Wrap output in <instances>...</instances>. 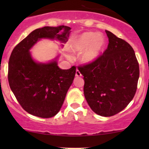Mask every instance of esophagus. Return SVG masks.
I'll return each instance as SVG.
<instances>
[{"label":"esophagus","mask_w":149,"mask_h":149,"mask_svg":"<svg viewBox=\"0 0 149 149\" xmlns=\"http://www.w3.org/2000/svg\"><path fill=\"white\" fill-rule=\"evenodd\" d=\"M75 76L77 77H81V73L80 72V71H79V70H76V74H75Z\"/></svg>","instance_id":"1"}]
</instances>
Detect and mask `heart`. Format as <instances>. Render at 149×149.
<instances>
[{"instance_id": "heart-1", "label": "heart", "mask_w": 149, "mask_h": 149, "mask_svg": "<svg viewBox=\"0 0 149 149\" xmlns=\"http://www.w3.org/2000/svg\"><path fill=\"white\" fill-rule=\"evenodd\" d=\"M105 45V38L102 34L86 32L71 38L67 45V49L72 54L84 52L79 60L83 64L92 63L97 59Z\"/></svg>"}]
</instances>
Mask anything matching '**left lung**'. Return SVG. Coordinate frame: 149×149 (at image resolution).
<instances>
[{"label": "left lung", "instance_id": "obj_1", "mask_svg": "<svg viewBox=\"0 0 149 149\" xmlns=\"http://www.w3.org/2000/svg\"><path fill=\"white\" fill-rule=\"evenodd\" d=\"M109 43L104 54L78 69L85 81L84 95L91 110L111 117L127 107L135 95L139 65L130 45L106 30Z\"/></svg>", "mask_w": 149, "mask_h": 149}]
</instances>
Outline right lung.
<instances>
[{"label": "right lung", "mask_w": 149, "mask_h": 149, "mask_svg": "<svg viewBox=\"0 0 149 149\" xmlns=\"http://www.w3.org/2000/svg\"><path fill=\"white\" fill-rule=\"evenodd\" d=\"M70 30L66 26L38 28L11 52L8 70L10 88L19 104L29 114L41 118L56 115L64 103L76 73L75 66L67 70L59 68L57 62L59 56L47 63L38 62L32 58L30 50L42 38L66 43Z\"/></svg>", "instance_id": "right-lung-1"}]
</instances>
